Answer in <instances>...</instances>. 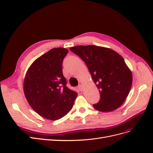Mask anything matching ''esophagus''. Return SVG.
<instances>
[{
    "mask_svg": "<svg viewBox=\"0 0 153 153\" xmlns=\"http://www.w3.org/2000/svg\"><path fill=\"white\" fill-rule=\"evenodd\" d=\"M78 89H79L81 92H83V91H84V87H83L82 85H80L78 87Z\"/></svg>",
    "mask_w": 153,
    "mask_h": 153,
    "instance_id": "obj_1",
    "label": "esophagus"
}]
</instances>
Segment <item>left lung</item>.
Listing matches in <instances>:
<instances>
[{
	"mask_svg": "<svg viewBox=\"0 0 153 153\" xmlns=\"http://www.w3.org/2000/svg\"><path fill=\"white\" fill-rule=\"evenodd\" d=\"M70 50L86 64L92 79L99 89L100 100L93 105L102 112L116 110L130 91L133 76L124 59L115 51L95 45L76 46Z\"/></svg>",
	"mask_w": 153,
	"mask_h": 153,
	"instance_id": "left-lung-1",
	"label": "left lung"
}]
</instances>
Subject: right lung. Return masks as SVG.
I'll return each instance as SVG.
<instances>
[{
  "mask_svg": "<svg viewBox=\"0 0 153 153\" xmlns=\"http://www.w3.org/2000/svg\"><path fill=\"white\" fill-rule=\"evenodd\" d=\"M68 50L55 48L32 62L27 71L24 92L29 104L40 116L52 121L71 110L78 94L66 87L62 63Z\"/></svg>",
  "mask_w": 153,
  "mask_h": 153,
  "instance_id": "1",
  "label": "right lung"
}]
</instances>
